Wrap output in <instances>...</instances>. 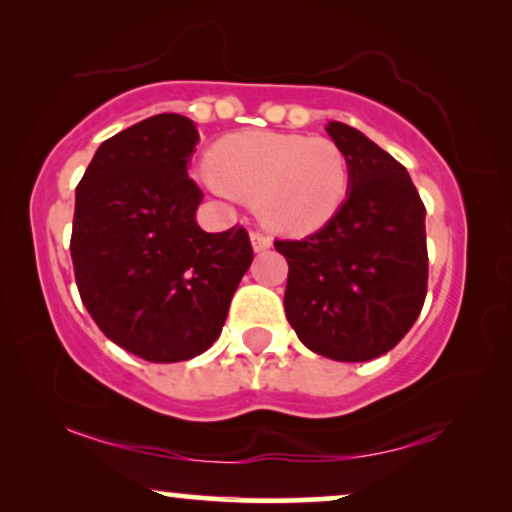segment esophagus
I'll list each match as a JSON object with an SVG mask.
<instances>
[{"label":"esophagus","instance_id":"esophagus-1","mask_svg":"<svg viewBox=\"0 0 512 512\" xmlns=\"http://www.w3.org/2000/svg\"><path fill=\"white\" fill-rule=\"evenodd\" d=\"M251 244H254L256 251H265L272 247V237L263 230H251Z\"/></svg>","mask_w":512,"mask_h":512}]
</instances>
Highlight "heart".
Wrapping results in <instances>:
<instances>
[{"mask_svg":"<svg viewBox=\"0 0 512 512\" xmlns=\"http://www.w3.org/2000/svg\"><path fill=\"white\" fill-rule=\"evenodd\" d=\"M209 181L216 191L258 202L268 226L310 233L340 209L349 165L326 137L242 132L214 146Z\"/></svg>","mask_w":512,"mask_h":512,"instance_id":"b5f03b06","label":"heart"}]
</instances>
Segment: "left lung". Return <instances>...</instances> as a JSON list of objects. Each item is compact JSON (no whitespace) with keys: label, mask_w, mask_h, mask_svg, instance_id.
I'll return each mask as SVG.
<instances>
[{"label":"left lung","mask_w":512,"mask_h":512,"mask_svg":"<svg viewBox=\"0 0 512 512\" xmlns=\"http://www.w3.org/2000/svg\"><path fill=\"white\" fill-rule=\"evenodd\" d=\"M326 132L347 156L349 193L303 240H275L289 263L286 319L300 342L333 361L394 349L422 312L429 282L424 202L405 167L354 130Z\"/></svg>","instance_id":"obj_1"}]
</instances>
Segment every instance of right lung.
<instances>
[{"label": "right lung", "instance_id": "right-lung-1", "mask_svg": "<svg viewBox=\"0 0 512 512\" xmlns=\"http://www.w3.org/2000/svg\"><path fill=\"white\" fill-rule=\"evenodd\" d=\"M200 142L191 118L158 114L100 144L76 186L74 277L100 331L151 363L214 345L254 261L249 233H205L188 177Z\"/></svg>", "mask_w": 512, "mask_h": 512}]
</instances>
